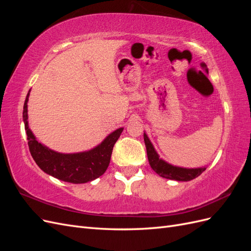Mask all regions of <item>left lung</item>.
<instances>
[{
	"mask_svg": "<svg viewBox=\"0 0 251 251\" xmlns=\"http://www.w3.org/2000/svg\"><path fill=\"white\" fill-rule=\"evenodd\" d=\"M143 137H144V143H146V147H147L148 159H149L151 168L153 169L159 176L166 179H171V180L189 181L200 176V175L206 170L205 168L183 169V168H178V166L169 164L168 162L163 161L162 159H159V156L156 153L153 144L151 143L146 133L143 134Z\"/></svg>",
	"mask_w": 251,
	"mask_h": 251,
	"instance_id": "left-lung-1",
	"label": "left lung"
}]
</instances>
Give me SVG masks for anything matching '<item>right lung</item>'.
<instances>
[{
    "instance_id": "obj_1",
    "label": "right lung",
    "mask_w": 251,
    "mask_h": 251,
    "mask_svg": "<svg viewBox=\"0 0 251 251\" xmlns=\"http://www.w3.org/2000/svg\"><path fill=\"white\" fill-rule=\"evenodd\" d=\"M29 92L24 103L23 119H24L25 124L29 151L36 164L40 166V169L54 178L75 184L86 183V182L92 181L101 176L108 169L113 147L118 140L124 128L120 127L118 130L114 131L100 146L91 151L76 154L57 153V151H51L43 146L35 139L34 135L30 131L27 121V102Z\"/></svg>"
}]
</instances>
